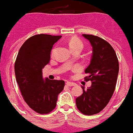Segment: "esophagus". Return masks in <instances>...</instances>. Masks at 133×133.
<instances>
[{
  "label": "esophagus",
  "mask_w": 133,
  "mask_h": 133,
  "mask_svg": "<svg viewBox=\"0 0 133 133\" xmlns=\"http://www.w3.org/2000/svg\"><path fill=\"white\" fill-rule=\"evenodd\" d=\"M66 84L67 85V86H69V87H73V86H75L76 85V83H74V82H67Z\"/></svg>",
  "instance_id": "esophagus-1"
}]
</instances>
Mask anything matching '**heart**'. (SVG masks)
I'll list each match as a JSON object with an SVG mask.
<instances>
[{
	"label": "heart",
	"mask_w": 133,
	"mask_h": 133,
	"mask_svg": "<svg viewBox=\"0 0 133 133\" xmlns=\"http://www.w3.org/2000/svg\"><path fill=\"white\" fill-rule=\"evenodd\" d=\"M69 46L70 48V49L74 51L75 50H82L83 49V43L80 41L79 38H73L69 42ZM70 63H72V61H70Z\"/></svg>",
	"instance_id": "obj_1"
}]
</instances>
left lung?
Instances as JSON below:
<instances>
[{"label": "left lung", "instance_id": "obj_1", "mask_svg": "<svg viewBox=\"0 0 133 133\" xmlns=\"http://www.w3.org/2000/svg\"><path fill=\"white\" fill-rule=\"evenodd\" d=\"M92 47L90 64L84 72L92 85L76 99V104L82 113L92 115L107 106L113 95L119 72V62L114 49L107 41L93 35L82 34Z\"/></svg>", "mask_w": 133, "mask_h": 133}]
</instances>
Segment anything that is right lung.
Returning <instances> with one entry per match:
<instances>
[{
  "instance_id": "1",
  "label": "right lung",
  "mask_w": 133,
  "mask_h": 133,
  "mask_svg": "<svg viewBox=\"0 0 133 133\" xmlns=\"http://www.w3.org/2000/svg\"><path fill=\"white\" fill-rule=\"evenodd\" d=\"M61 36L38 34L28 38L19 49L15 62L16 82L24 100L39 114H48L56 107L64 81L44 79L42 69L49 62L53 45Z\"/></svg>"
}]
</instances>
